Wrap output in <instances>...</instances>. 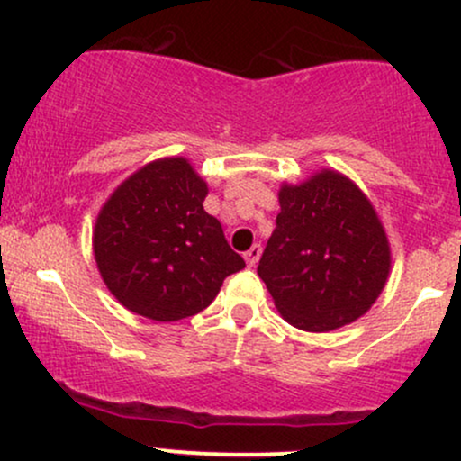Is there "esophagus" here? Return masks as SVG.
<instances>
[{"label": "esophagus", "instance_id": "esophagus-1", "mask_svg": "<svg viewBox=\"0 0 461 461\" xmlns=\"http://www.w3.org/2000/svg\"><path fill=\"white\" fill-rule=\"evenodd\" d=\"M260 256H262V247L260 245H253L249 251L245 253V262L247 267H256L258 262H260Z\"/></svg>", "mask_w": 461, "mask_h": 461}]
</instances>
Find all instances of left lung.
Returning a JSON list of instances; mask_svg holds the SVG:
<instances>
[{"instance_id": "8db88e82", "label": "left lung", "mask_w": 461, "mask_h": 461, "mask_svg": "<svg viewBox=\"0 0 461 461\" xmlns=\"http://www.w3.org/2000/svg\"><path fill=\"white\" fill-rule=\"evenodd\" d=\"M277 227L258 275L293 327L325 333L357 321L390 275V242L373 203L333 168L279 188Z\"/></svg>"}]
</instances>
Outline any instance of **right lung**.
<instances>
[{"mask_svg":"<svg viewBox=\"0 0 461 461\" xmlns=\"http://www.w3.org/2000/svg\"><path fill=\"white\" fill-rule=\"evenodd\" d=\"M208 184L186 158L153 160L121 182L99 210L93 253L123 308L158 322L205 310L245 260L203 210Z\"/></svg>","mask_w":461,"mask_h":461,"instance_id":"obj_1","label":"right lung"}]
</instances>
